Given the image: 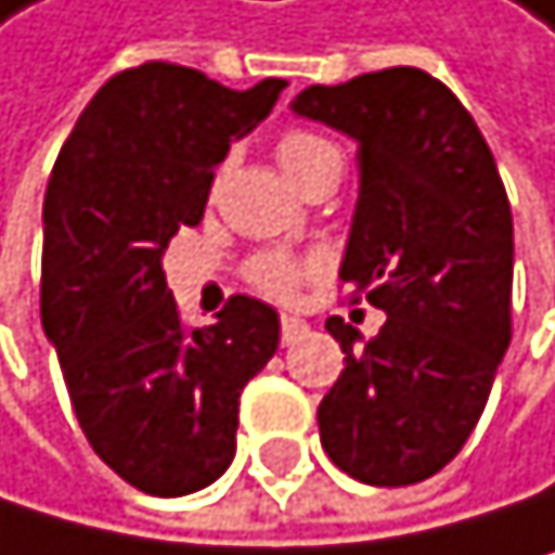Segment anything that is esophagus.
I'll list each match as a JSON object with an SVG mask.
<instances>
[{"label":"esophagus","instance_id":"1","mask_svg":"<svg viewBox=\"0 0 555 555\" xmlns=\"http://www.w3.org/2000/svg\"><path fill=\"white\" fill-rule=\"evenodd\" d=\"M307 332H310V327H307V321L283 314V321H280V338H283V345H297V341H300V338H304Z\"/></svg>","mask_w":555,"mask_h":555}]
</instances>
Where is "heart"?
Returning <instances> with one entry per match:
<instances>
[{
	"instance_id": "b5f03b06",
	"label": "heart",
	"mask_w": 555,
	"mask_h": 555,
	"mask_svg": "<svg viewBox=\"0 0 555 555\" xmlns=\"http://www.w3.org/2000/svg\"><path fill=\"white\" fill-rule=\"evenodd\" d=\"M335 155L338 151L332 141H324L321 133L304 130V127H289L283 138L275 141V162H280V168L289 176V182H297L300 190H304V182ZM318 269L321 266L314 262V258H297L289 251H258L248 258L245 280L272 300H289L293 293L304 286V280H310Z\"/></svg>"
}]
</instances>
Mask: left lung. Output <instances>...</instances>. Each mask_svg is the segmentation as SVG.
I'll use <instances>...</instances> for the list:
<instances>
[{
	"mask_svg": "<svg viewBox=\"0 0 555 555\" xmlns=\"http://www.w3.org/2000/svg\"><path fill=\"white\" fill-rule=\"evenodd\" d=\"M293 109L359 144L341 286L387 314L365 345L327 318L345 370L318 408L321 446L362 483H422L477 428L512 341V203L466 106L422 68L310 86Z\"/></svg>",
	"mask_w": 555,
	"mask_h": 555,
	"instance_id": "1",
	"label": "left lung"
}]
</instances>
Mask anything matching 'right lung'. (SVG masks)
I'll list each match as a JSON object with an SVG mask.
<instances>
[{"label": "right lung", "instance_id": "add662e5", "mask_svg": "<svg viewBox=\"0 0 555 555\" xmlns=\"http://www.w3.org/2000/svg\"><path fill=\"white\" fill-rule=\"evenodd\" d=\"M283 89L144 61L92 95L54 162L40 324L92 452L144 494H193L231 466L237 397L280 345L275 310L241 293L190 332L162 255L203 220L214 168Z\"/></svg>", "mask_w": 555, "mask_h": 555}]
</instances>
